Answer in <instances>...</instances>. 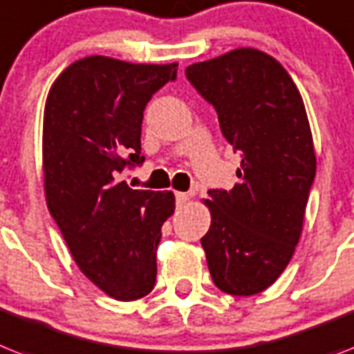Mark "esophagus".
<instances>
[{
	"label": "esophagus",
	"instance_id": "esophagus-1",
	"mask_svg": "<svg viewBox=\"0 0 354 354\" xmlns=\"http://www.w3.org/2000/svg\"><path fill=\"white\" fill-rule=\"evenodd\" d=\"M189 195L188 194H175V203H177V206H184V204L188 203Z\"/></svg>",
	"mask_w": 354,
	"mask_h": 354
}]
</instances>
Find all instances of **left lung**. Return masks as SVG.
I'll use <instances>...</instances> for the list:
<instances>
[{"instance_id": "left-lung-1", "label": "left lung", "mask_w": 354, "mask_h": 354, "mask_svg": "<svg viewBox=\"0 0 354 354\" xmlns=\"http://www.w3.org/2000/svg\"><path fill=\"white\" fill-rule=\"evenodd\" d=\"M186 77L242 157L239 183L204 201L212 226L201 244L213 284L236 297L261 293L293 257L317 171L304 101L284 66L255 48L189 65Z\"/></svg>"}]
</instances>
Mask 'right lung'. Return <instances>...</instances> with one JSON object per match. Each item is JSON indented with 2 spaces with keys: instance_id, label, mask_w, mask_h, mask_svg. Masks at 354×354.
<instances>
[{
  "instance_id": "right-lung-1",
  "label": "right lung",
  "mask_w": 354,
  "mask_h": 354,
  "mask_svg": "<svg viewBox=\"0 0 354 354\" xmlns=\"http://www.w3.org/2000/svg\"><path fill=\"white\" fill-rule=\"evenodd\" d=\"M177 77V63L133 65L104 55L75 61L45 104L43 171L48 212L75 264L115 300L156 286L160 227L171 192L131 189L119 174L142 165V112Z\"/></svg>"
}]
</instances>
